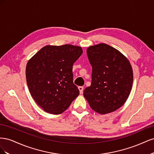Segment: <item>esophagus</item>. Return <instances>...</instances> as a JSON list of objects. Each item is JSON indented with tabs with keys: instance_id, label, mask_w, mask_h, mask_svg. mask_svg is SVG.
<instances>
[{
	"instance_id": "obj_1",
	"label": "esophagus",
	"mask_w": 154,
	"mask_h": 154,
	"mask_svg": "<svg viewBox=\"0 0 154 154\" xmlns=\"http://www.w3.org/2000/svg\"><path fill=\"white\" fill-rule=\"evenodd\" d=\"M78 89H79V91H80V94H82V93H83V87H82V86L78 87Z\"/></svg>"
}]
</instances>
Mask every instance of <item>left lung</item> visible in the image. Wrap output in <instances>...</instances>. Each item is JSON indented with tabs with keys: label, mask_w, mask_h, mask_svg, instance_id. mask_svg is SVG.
I'll use <instances>...</instances> for the list:
<instances>
[{
	"label": "left lung",
	"mask_w": 154,
	"mask_h": 154,
	"mask_svg": "<svg viewBox=\"0 0 154 154\" xmlns=\"http://www.w3.org/2000/svg\"><path fill=\"white\" fill-rule=\"evenodd\" d=\"M87 54L92 68V82L83 96L96 112H112L124 105L131 92V64L120 51L104 43L88 47Z\"/></svg>",
	"instance_id": "left-lung-1"
}]
</instances>
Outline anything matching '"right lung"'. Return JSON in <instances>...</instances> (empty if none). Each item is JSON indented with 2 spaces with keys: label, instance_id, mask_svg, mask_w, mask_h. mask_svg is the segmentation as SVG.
Wrapping results in <instances>:
<instances>
[{
  "label": "right lung",
  "instance_id": "1",
  "mask_svg": "<svg viewBox=\"0 0 154 154\" xmlns=\"http://www.w3.org/2000/svg\"><path fill=\"white\" fill-rule=\"evenodd\" d=\"M83 53L80 46L45 45L27 62V84L32 98L49 114H60L79 95L72 66Z\"/></svg>",
  "mask_w": 154,
  "mask_h": 154
}]
</instances>
